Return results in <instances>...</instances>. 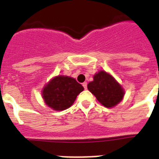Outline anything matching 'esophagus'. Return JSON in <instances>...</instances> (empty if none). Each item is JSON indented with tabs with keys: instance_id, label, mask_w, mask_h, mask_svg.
I'll list each match as a JSON object with an SVG mask.
<instances>
[{
	"instance_id": "34e87169",
	"label": "esophagus",
	"mask_w": 159,
	"mask_h": 159,
	"mask_svg": "<svg viewBox=\"0 0 159 159\" xmlns=\"http://www.w3.org/2000/svg\"><path fill=\"white\" fill-rule=\"evenodd\" d=\"M82 86H83V87H84L85 90L87 88V82H83V83H82Z\"/></svg>"
}]
</instances>
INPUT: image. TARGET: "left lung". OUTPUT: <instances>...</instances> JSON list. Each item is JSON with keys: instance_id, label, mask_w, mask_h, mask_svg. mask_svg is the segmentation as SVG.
Listing matches in <instances>:
<instances>
[{"instance_id": "left-lung-1", "label": "left lung", "mask_w": 159, "mask_h": 159, "mask_svg": "<svg viewBox=\"0 0 159 159\" xmlns=\"http://www.w3.org/2000/svg\"><path fill=\"white\" fill-rule=\"evenodd\" d=\"M87 88L102 105L111 108L120 103L125 95L124 89L111 75L100 71L94 75Z\"/></svg>"}]
</instances>
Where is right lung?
Listing matches in <instances>:
<instances>
[{
	"label": "right lung",
	"mask_w": 159,
	"mask_h": 159,
	"mask_svg": "<svg viewBox=\"0 0 159 159\" xmlns=\"http://www.w3.org/2000/svg\"><path fill=\"white\" fill-rule=\"evenodd\" d=\"M84 90L72 77L57 76L43 87L42 96L47 106L54 111H63L74 103L77 95Z\"/></svg>",
	"instance_id": "obj_1"
}]
</instances>
